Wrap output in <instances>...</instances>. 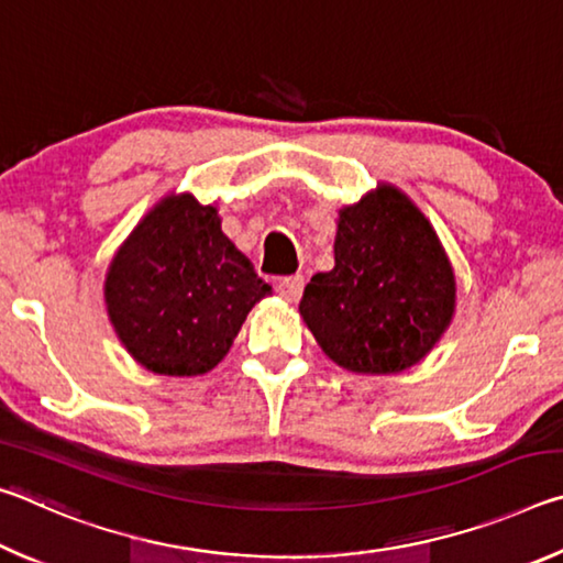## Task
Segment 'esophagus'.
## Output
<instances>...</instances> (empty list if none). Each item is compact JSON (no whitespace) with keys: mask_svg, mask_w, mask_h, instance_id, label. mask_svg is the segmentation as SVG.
Instances as JSON below:
<instances>
[{"mask_svg":"<svg viewBox=\"0 0 563 563\" xmlns=\"http://www.w3.org/2000/svg\"><path fill=\"white\" fill-rule=\"evenodd\" d=\"M302 288H305V278H302L300 273H295V275H283V278L275 280V290H278L280 298L290 300V302L300 300Z\"/></svg>","mask_w":563,"mask_h":563,"instance_id":"obj_1","label":"esophagus"}]
</instances>
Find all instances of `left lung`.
<instances>
[{
    "label": "left lung",
    "mask_w": 563,
    "mask_h": 563,
    "mask_svg": "<svg viewBox=\"0 0 563 563\" xmlns=\"http://www.w3.org/2000/svg\"><path fill=\"white\" fill-rule=\"evenodd\" d=\"M454 312V273L427 218L393 186L340 211L335 268L305 285L300 316L352 373L417 365Z\"/></svg>",
    "instance_id": "obj_1"
}]
</instances>
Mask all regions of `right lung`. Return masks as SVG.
I'll list each match as a JSON object with an SVG mask.
<instances>
[{"instance_id":"right-lung-1","label":"right lung","mask_w":563,"mask_h":563,"mask_svg":"<svg viewBox=\"0 0 563 563\" xmlns=\"http://www.w3.org/2000/svg\"><path fill=\"white\" fill-rule=\"evenodd\" d=\"M271 290L223 235L216 208L190 196L161 201L107 275L109 318L131 357L176 377L213 369Z\"/></svg>"}]
</instances>
